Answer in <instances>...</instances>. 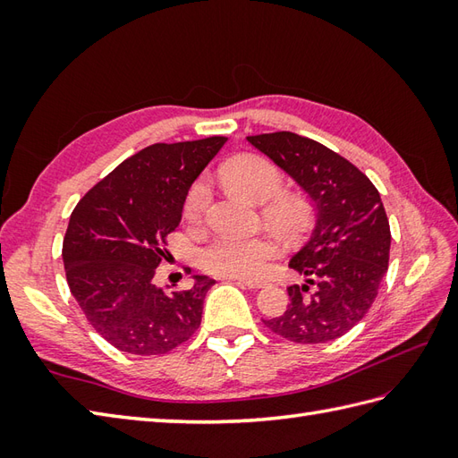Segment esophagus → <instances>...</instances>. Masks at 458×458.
Segmentation results:
<instances>
[{
  "instance_id": "1",
  "label": "esophagus",
  "mask_w": 458,
  "mask_h": 458,
  "mask_svg": "<svg viewBox=\"0 0 458 458\" xmlns=\"http://www.w3.org/2000/svg\"><path fill=\"white\" fill-rule=\"evenodd\" d=\"M238 285H246L248 289H261V287H266V285H269V281H266V279H234Z\"/></svg>"
}]
</instances>
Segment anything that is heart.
<instances>
[{"label":"heart","instance_id":"b5f03b06","mask_svg":"<svg viewBox=\"0 0 458 458\" xmlns=\"http://www.w3.org/2000/svg\"><path fill=\"white\" fill-rule=\"evenodd\" d=\"M218 177L230 189L244 192L251 200L269 201L261 208L266 224L279 236L295 238L307 230L310 204L295 192H279L284 189V173L274 161L261 155L246 153L226 161ZM210 184L199 179L184 199V218L189 224H200L210 204ZM277 254V244L269 236H216L200 250L199 266L216 277H256L266 269L267 261Z\"/></svg>","mask_w":458,"mask_h":458}]
</instances>
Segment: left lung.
<instances>
[{"label":"left lung","mask_w":458,"mask_h":458,"mask_svg":"<svg viewBox=\"0 0 458 458\" xmlns=\"http://www.w3.org/2000/svg\"><path fill=\"white\" fill-rule=\"evenodd\" d=\"M291 174L317 207L313 236L289 261L305 277L289 285V305L264 325L297 344L346 335L372 307L390 261L392 232L377 189L356 165L291 131L248 135Z\"/></svg>","instance_id":"8db88e82"}]
</instances>
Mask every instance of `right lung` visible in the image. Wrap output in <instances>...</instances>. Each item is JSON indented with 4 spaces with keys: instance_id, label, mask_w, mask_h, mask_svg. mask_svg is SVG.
I'll return each instance as SVG.
<instances>
[{
    "instance_id": "1",
    "label": "right lung",
    "mask_w": 458,
    "mask_h": 458,
    "mask_svg": "<svg viewBox=\"0 0 458 458\" xmlns=\"http://www.w3.org/2000/svg\"><path fill=\"white\" fill-rule=\"evenodd\" d=\"M228 138L153 143L84 194L63 240L66 281L104 340L138 356L167 354L197 333L214 279L191 289L155 285L187 192ZM191 274V269H189Z\"/></svg>"
}]
</instances>
